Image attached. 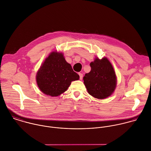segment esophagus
I'll use <instances>...</instances> for the list:
<instances>
[{
    "instance_id": "obj_1",
    "label": "esophagus",
    "mask_w": 151,
    "mask_h": 151,
    "mask_svg": "<svg viewBox=\"0 0 151 151\" xmlns=\"http://www.w3.org/2000/svg\"><path fill=\"white\" fill-rule=\"evenodd\" d=\"M79 78L81 80L82 79V78H83V74L81 73H79Z\"/></svg>"
}]
</instances>
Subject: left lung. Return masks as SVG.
Instances as JSON below:
<instances>
[{
  "instance_id": "left-lung-1",
  "label": "left lung",
  "mask_w": 151,
  "mask_h": 151,
  "mask_svg": "<svg viewBox=\"0 0 151 151\" xmlns=\"http://www.w3.org/2000/svg\"><path fill=\"white\" fill-rule=\"evenodd\" d=\"M91 70L83 77L84 84L93 97L103 99L110 96L116 86V75L106 58H96L90 63Z\"/></svg>"
}]
</instances>
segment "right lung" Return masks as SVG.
Instances as JSON below:
<instances>
[{"label": "right lung", "mask_w": 151, "mask_h": 151, "mask_svg": "<svg viewBox=\"0 0 151 151\" xmlns=\"http://www.w3.org/2000/svg\"><path fill=\"white\" fill-rule=\"evenodd\" d=\"M79 75L73 71L62 53L53 52L41 66L36 80L42 93L58 96L68 89L71 82L79 80Z\"/></svg>", "instance_id": "obj_1"}]
</instances>
